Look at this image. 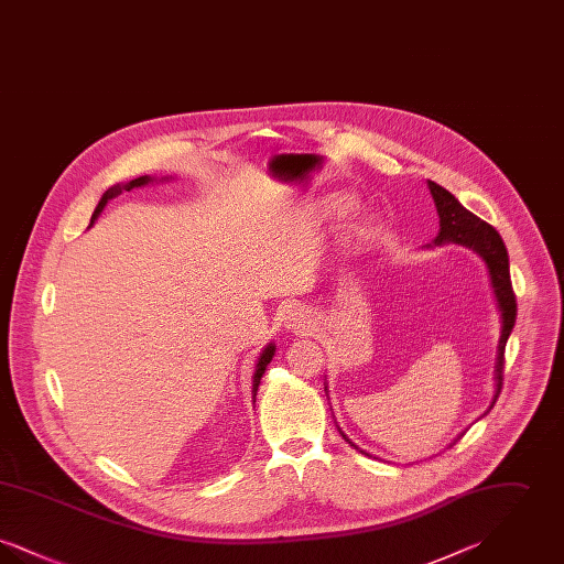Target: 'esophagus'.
Listing matches in <instances>:
<instances>
[{
    "label": "esophagus",
    "instance_id": "34e87169",
    "mask_svg": "<svg viewBox=\"0 0 564 564\" xmlns=\"http://www.w3.org/2000/svg\"><path fill=\"white\" fill-rule=\"evenodd\" d=\"M313 313L306 306H290L285 313V325L295 332H304L313 327Z\"/></svg>",
    "mask_w": 564,
    "mask_h": 564
}]
</instances>
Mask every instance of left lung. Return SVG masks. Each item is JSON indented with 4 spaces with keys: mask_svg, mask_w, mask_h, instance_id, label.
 I'll list each match as a JSON object with an SVG mask.
<instances>
[{
    "mask_svg": "<svg viewBox=\"0 0 564 564\" xmlns=\"http://www.w3.org/2000/svg\"><path fill=\"white\" fill-rule=\"evenodd\" d=\"M427 188H430L435 209L440 215V232H437L433 245L456 242V245H463V247L471 249L474 253H478L482 258L484 264H486V270H488L490 288H492V294H495L497 308L501 313V336H499L497 361H495V398L490 402V408H492L497 398H499V393H501L503 361H506L503 352H506V345H508V338H510L513 323H516V295L511 290L510 256H508L506 242L499 237V232L490 224L482 221L478 215L467 212L448 189L437 186L435 182H430V180H427ZM338 431H340V427H338ZM343 437L349 442V437L345 433H343ZM349 444L355 446L352 442H349Z\"/></svg>",
    "mask_w": 564,
    "mask_h": 564,
    "instance_id": "8db88e82",
    "label": "left lung"
}]
</instances>
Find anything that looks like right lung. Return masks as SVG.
<instances>
[{
  "label": "right lung",
  "instance_id": "right-lung-1",
  "mask_svg": "<svg viewBox=\"0 0 564 564\" xmlns=\"http://www.w3.org/2000/svg\"><path fill=\"white\" fill-rule=\"evenodd\" d=\"M169 180V177H166ZM156 182V177H150V175H141V177H137V180H131V182H127V184H116V186H111V188L106 189L104 192V196H101V200H99V205H97V209H95V214L90 217V226L97 221V217L101 215V212L106 209V205H108L111 198H116L118 194H122V189H127V192H131L133 188H143V186H148V184H154ZM274 343H269L267 345V349L260 352V357H258V364H256V372H253V384H251V395H253V402H256V395H258V387H260V380H262V376L267 372V368H269L270 361H272V357H274Z\"/></svg>",
  "mask_w": 564,
  "mask_h": 564
}]
</instances>
